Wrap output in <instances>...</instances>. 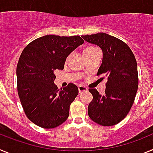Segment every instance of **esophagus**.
I'll list each match as a JSON object with an SVG mask.
<instances>
[{"label": "esophagus", "instance_id": "1", "mask_svg": "<svg viewBox=\"0 0 153 153\" xmlns=\"http://www.w3.org/2000/svg\"><path fill=\"white\" fill-rule=\"evenodd\" d=\"M78 90H79V93H83V92L87 91V88H86V86H82V85H80V86H78Z\"/></svg>", "mask_w": 153, "mask_h": 153}]
</instances>
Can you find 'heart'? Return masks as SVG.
<instances>
[{"instance_id":"heart-1","label":"heart","mask_w":153,"mask_h":153,"mask_svg":"<svg viewBox=\"0 0 153 153\" xmlns=\"http://www.w3.org/2000/svg\"><path fill=\"white\" fill-rule=\"evenodd\" d=\"M96 49H98L97 47H94V46H90V47H87L86 49L84 50V52L85 51H93V50H96Z\"/></svg>"}]
</instances>
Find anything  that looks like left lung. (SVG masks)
<instances>
[{
	"label": "left lung",
	"mask_w": 153,
	"mask_h": 153,
	"mask_svg": "<svg viewBox=\"0 0 153 153\" xmlns=\"http://www.w3.org/2000/svg\"><path fill=\"white\" fill-rule=\"evenodd\" d=\"M82 37L102 49V62L97 76L107 79L104 95L97 89H89L93 95L88 106L89 117L101 126H114L126 117L134 102L139 83L136 58L126 43L107 33Z\"/></svg>",
	"instance_id": "8db88e82"
}]
</instances>
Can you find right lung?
Wrapping results in <instances>:
<instances>
[{"label":"right lung","mask_w":153,"mask_h":153,"mask_svg":"<svg viewBox=\"0 0 153 153\" xmlns=\"http://www.w3.org/2000/svg\"><path fill=\"white\" fill-rule=\"evenodd\" d=\"M79 36L46 35L25 47L17 66V93L24 113L31 122L53 129L67 120L78 87L69 83L58 89L54 71L63 70L66 59L83 44Z\"/></svg>","instance_id":"add662e5"}]
</instances>
